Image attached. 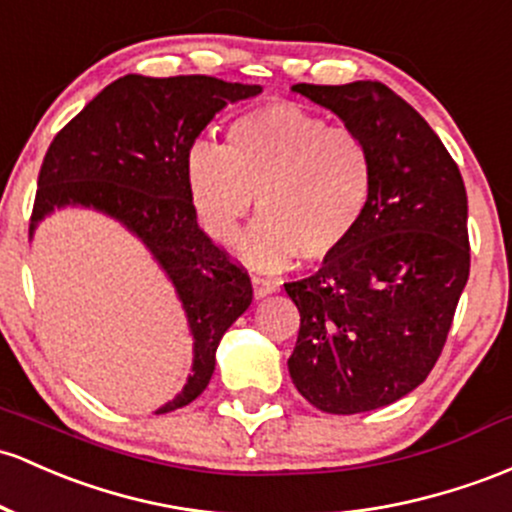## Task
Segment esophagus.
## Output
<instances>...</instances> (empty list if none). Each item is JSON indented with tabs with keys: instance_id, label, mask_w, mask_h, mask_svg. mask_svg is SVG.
Segmentation results:
<instances>
[{
	"instance_id": "obj_1",
	"label": "esophagus",
	"mask_w": 512,
	"mask_h": 512,
	"mask_svg": "<svg viewBox=\"0 0 512 512\" xmlns=\"http://www.w3.org/2000/svg\"><path fill=\"white\" fill-rule=\"evenodd\" d=\"M277 289H279V282H274V279L252 277V294H255V299H265V296L274 294Z\"/></svg>"
}]
</instances>
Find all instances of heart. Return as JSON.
Returning a JSON list of instances; mask_svg holds the SVG:
<instances>
[{
  "mask_svg": "<svg viewBox=\"0 0 512 512\" xmlns=\"http://www.w3.org/2000/svg\"><path fill=\"white\" fill-rule=\"evenodd\" d=\"M184 177L201 226L221 245L233 243L257 196L262 216L240 255L257 269H282L299 255L311 265L330 260L355 238L372 204L374 155L355 128L274 101L235 116L223 148L196 143Z\"/></svg>",
  "mask_w": 512,
  "mask_h": 512,
  "instance_id": "b5f03b06",
  "label": "heart"
}]
</instances>
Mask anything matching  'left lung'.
Here are the masks:
<instances>
[{"label":"left lung","mask_w":512,"mask_h":512,"mask_svg":"<svg viewBox=\"0 0 512 512\" xmlns=\"http://www.w3.org/2000/svg\"><path fill=\"white\" fill-rule=\"evenodd\" d=\"M374 155L362 226L316 274L284 284L301 313L294 386L318 411L389 406L423 384L469 279L466 189L428 121L381 82L294 84Z\"/></svg>","instance_id":"obj_1"}]
</instances>
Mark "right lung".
<instances>
[{
    "label": "right lung",
    "instance_id": "1",
    "mask_svg": "<svg viewBox=\"0 0 512 512\" xmlns=\"http://www.w3.org/2000/svg\"><path fill=\"white\" fill-rule=\"evenodd\" d=\"M260 92L209 75L119 77L53 138L38 172L28 233L60 206H92L140 238L177 289L194 367L182 393L157 413L189 406L209 386L218 342L252 301L245 267L196 223L184 162L228 101Z\"/></svg>",
    "mask_w": 512,
    "mask_h": 512
}]
</instances>
